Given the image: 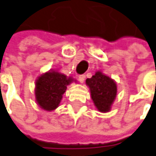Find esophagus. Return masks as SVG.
I'll return each mask as SVG.
<instances>
[{
	"mask_svg": "<svg viewBox=\"0 0 156 156\" xmlns=\"http://www.w3.org/2000/svg\"><path fill=\"white\" fill-rule=\"evenodd\" d=\"M78 79H79V81L81 83L84 82V80H85V75H83V74H81V75H79V77H78Z\"/></svg>",
	"mask_w": 156,
	"mask_h": 156,
	"instance_id": "34e87169",
	"label": "esophagus"
}]
</instances>
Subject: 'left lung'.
<instances>
[{
	"instance_id": "obj_1",
	"label": "left lung",
	"mask_w": 156,
	"mask_h": 156,
	"mask_svg": "<svg viewBox=\"0 0 156 156\" xmlns=\"http://www.w3.org/2000/svg\"><path fill=\"white\" fill-rule=\"evenodd\" d=\"M90 87L94 105L101 112H107L117 96V84L112 78L98 71L91 78L86 80Z\"/></svg>"
}]
</instances>
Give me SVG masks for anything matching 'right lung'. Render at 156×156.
I'll return each instance as SVG.
<instances>
[{
	"label": "right lung",
	"mask_w": 156,
	"mask_h": 156,
	"mask_svg": "<svg viewBox=\"0 0 156 156\" xmlns=\"http://www.w3.org/2000/svg\"><path fill=\"white\" fill-rule=\"evenodd\" d=\"M72 82V77H66L57 71H49L40 75L36 82L35 96L37 105L48 112L55 110L66 92V86Z\"/></svg>",
	"instance_id": "obj_1"
}]
</instances>
